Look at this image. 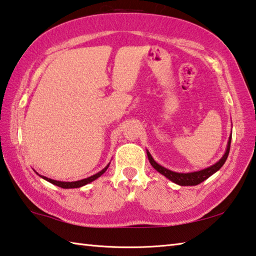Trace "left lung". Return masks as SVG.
<instances>
[{"mask_svg": "<svg viewBox=\"0 0 256 256\" xmlns=\"http://www.w3.org/2000/svg\"><path fill=\"white\" fill-rule=\"evenodd\" d=\"M230 142H232V134L227 142V148H226L225 154L222 155V158L219 160L217 163H214V165H212V166H209L207 168L200 170V171H196V172H189V173H178V172L171 171V170H168L166 168L162 166V165H160L158 163H156L154 158H152L150 152L148 150L146 152H147V158H148V160L152 166H153L158 173L162 174V176L168 178L170 181L176 183L178 186H196L199 184V183L204 182V180H207L209 176H212V174H214L217 171H219L222 165L225 164L226 160L228 158V154H230Z\"/></svg>", "mask_w": 256, "mask_h": 256, "instance_id": "1", "label": "left lung"}]
</instances>
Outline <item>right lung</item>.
<instances>
[{
  "label": "right lung",
  "instance_id": "obj_1",
  "mask_svg": "<svg viewBox=\"0 0 256 256\" xmlns=\"http://www.w3.org/2000/svg\"><path fill=\"white\" fill-rule=\"evenodd\" d=\"M109 165H110V163L108 164L104 168L101 170L100 172L96 173V174H94V176H88V178H83V180H78V181H74V182H64V181L52 180V178H47V176H40V174H38L37 172H36V173H37L40 178H42L44 180L50 182L52 184H55V186H57L62 188V189H74V188H80V186H83L88 184V183H91V182L94 181V180H96L98 178H100V176H102V174L106 171L108 168H109Z\"/></svg>",
  "mask_w": 256,
  "mask_h": 256
}]
</instances>
